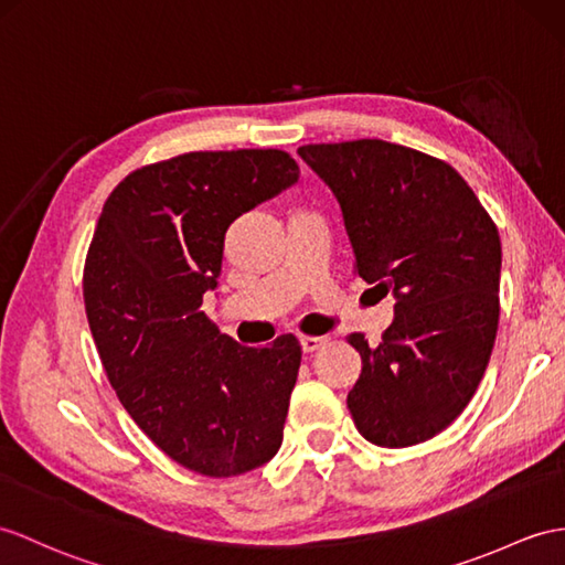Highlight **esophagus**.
<instances>
[{"mask_svg":"<svg viewBox=\"0 0 565 565\" xmlns=\"http://www.w3.org/2000/svg\"><path fill=\"white\" fill-rule=\"evenodd\" d=\"M299 342H301V350H305L307 354H311L316 350L326 348L328 345V338H323V335H301Z\"/></svg>","mask_w":565,"mask_h":565,"instance_id":"1","label":"esophagus"}]
</instances>
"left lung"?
Returning a JSON list of instances; mask_svg holds the SVG:
<instances>
[{"mask_svg": "<svg viewBox=\"0 0 565 565\" xmlns=\"http://www.w3.org/2000/svg\"><path fill=\"white\" fill-rule=\"evenodd\" d=\"M297 153L333 191L354 249V275L395 297L379 348L348 342L362 374L348 407L366 441H429L472 401L499 330L501 239L475 191L422 150L360 139Z\"/></svg>", "mask_w": 565, "mask_h": 565, "instance_id": "obj_1", "label": "left lung"}]
</instances>
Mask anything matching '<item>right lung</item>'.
I'll return each instance as SVG.
<instances>
[{"label":"right lung","instance_id":"obj_1","mask_svg":"<svg viewBox=\"0 0 565 565\" xmlns=\"http://www.w3.org/2000/svg\"><path fill=\"white\" fill-rule=\"evenodd\" d=\"M297 177L278 148L196 150L124 177L93 232L84 301L105 374L150 441L203 477L252 472L282 444L299 340L237 345L201 305L227 227Z\"/></svg>","mask_w":565,"mask_h":565}]
</instances>
